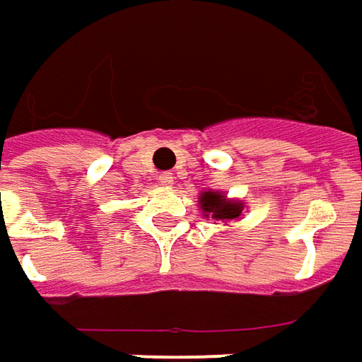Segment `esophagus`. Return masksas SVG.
Listing matches in <instances>:
<instances>
[{"label":"esophagus","mask_w":362,"mask_h":362,"mask_svg":"<svg viewBox=\"0 0 362 362\" xmlns=\"http://www.w3.org/2000/svg\"><path fill=\"white\" fill-rule=\"evenodd\" d=\"M159 183H161V185H173V175H171V173H161V175H159Z\"/></svg>","instance_id":"esophagus-1"}]
</instances>
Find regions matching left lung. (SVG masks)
<instances>
[{
	"mask_svg": "<svg viewBox=\"0 0 362 362\" xmlns=\"http://www.w3.org/2000/svg\"><path fill=\"white\" fill-rule=\"evenodd\" d=\"M201 209L203 213L211 214V218L214 221H233V218H238L240 213H243V203H236V201H226L221 193H203L201 195ZM205 214V216H209Z\"/></svg>",
	"mask_w": 362,
	"mask_h": 362,
	"instance_id": "1",
	"label": "left lung"
}]
</instances>
